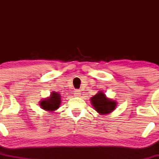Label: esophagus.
<instances>
[{"instance_id":"esophagus-1","label":"esophagus","mask_w":159,"mask_h":159,"mask_svg":"<svg viewBox=\"0 0 159 159\" xmlns=\"http://www.w3.org/2000/svg\"><path fill=\"white\" fill-rule=\"evenodd\" d=\"M81 91L78 90H76L74 93V96H75V97H80V96H81Z\"/></svg>"}]
</instances>
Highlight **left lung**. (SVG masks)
I'll return each instance as SVG.
<instances>
[{"instance_id": "obj_1", "label": "left lung", "mask_w": 159, "mask_h": 159, "mask_svg": "<svg viewBox=\"0 0 159 159\" xmlns=\"http://www.w3.org/2000/svg\"><path fill=\"white\" fill-rule=\"evenodd\" d=\"M90 102L94 110L100 115L109 114L117 106V102L115 100L107 98L102 91H98L97 94L91 97Z\"/></svg>"}]
</instances>
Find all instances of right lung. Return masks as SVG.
<instances>
[{"instance_id": "obj_1", "label": "right lung", "mask_w": 159, "mask_h": 159, "mask_svg": "<svg viewBox=\"0 0 159 159\" xmlns=\"http://www.w3.org/2000/svg\"><path fill=\"white\" fill-rule=\"evenodd\" d=\"M61 103V94L57 92H52L50 96L48 98H43L39 102V106L45 111L52 113L57 111L60 107Z\"/></svg>"}]
</instances>
